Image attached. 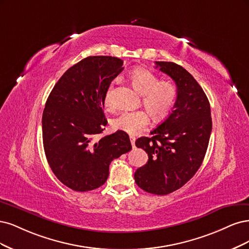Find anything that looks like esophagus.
I'll list each match as a JSON object with an SVG mask.
<instances>
[{
	"mask_svg": "<svg viewBox=\"0 0 249 249\" xmlns=\"http://www.w3.org/2000/svg\"><path fill=\"white\" fill-rule=\"evenodd\" d=\"M130 142H131V145H132V147L134 148V146H135V138L134 136H130Z\"/></svg>",
	"mask_w": 249,
	"mask_h": 249,
	"instance_id": "1",
	"label": "esophagus"
}]
</instances>
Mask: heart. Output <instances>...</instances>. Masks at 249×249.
Instances as JSON below:
<instances>
[{
	"mask_svg": "<svg viewBox=\"0 0 249 249\" xmlns=\"http://www.w3.org/2000/svg\"><path fill=\"white\" fill-rule=\"evenodd\" d=\"M130 81L136 92L142 95V104L155 121H163L173 110L177 101V87L172 82L160 81L156 74L145 68H135L130 74ZM107 108L114 107L113 87H109L104 97ZM145 110L124 111L115 118L111 126L115 130L135 135L146 129L150 122Z\"/></svg>",
	"mask_w": 249,
	"mask_h": 249,
	"instance_id": "1",
	"label": "heart"
}]
</instances>
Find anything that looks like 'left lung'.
Masks as SVG:
<instances>
[{"instance_id":"8db88e82","label":"left lung","mask_w":249,"mask_h":249,"mask_svg":"<svg viewBox=\"0 0 249 249\" xmlns=\"http://www.w3.org/2000/svg\"><path fill=\"white\" fill-rule=\"evenodd\" d=\"M156 68L177 86L172 113L142 136L135 146L148 153V162L134 173L138 186L149 194L165 196L181 188L197 172L205 158L212 131L210 103L189 72L173 62H155Z\"/></svg>"}]
</instances>
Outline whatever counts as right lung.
I'll return each instance as SVG.
<instances>
[{
  "label": "right lung",
  "instance_id": "add662e5",
  "mask_svg": "<svg viewBox=\"0 0 249 249\" xmlns=\"http://www.w3.org/2000/svg\"><path fill=\"white\" fill-rule=\"evenodd\" d=\"M123 61L107 55L88 57L70 67L54 85L42 115L45 156L53 173L75 191L100 187L109 164L131 150L123 131L96 139L106 128L104 97Z\"/></svg>",
  "mask_w": 249,
  "mask_h": 249
}]
</instances>
